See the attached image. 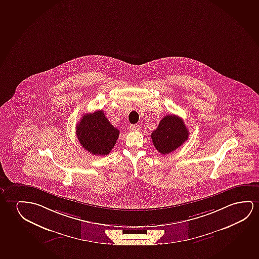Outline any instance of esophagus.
<instances>
[{
	"label": "esophagus",
	"instance_id": "obj_1",
	"mask_svg": "<svg viewBox=\"0 0 259 259\" xmlns=\"http://www.w3.org/2000/svg\"><path fill=\"white\" fill-rule=\"evenodd\" d=\"M129 129H130V131L132 132L139 131L140 126L138 124H131V125L129 126Z\"/></svg>",
	"mask_w": 259,
	"mask_h": 259
}]
</instances>
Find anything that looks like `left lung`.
I'll return each instance as SVG.
<instances>
[{"mask_svg": "<svg viewBox=\"0 0 259 259\" xmlns=\"http://www.w3.org/2000/svg\"><path fill=\"white\" fill-rule=\"evenodd\" d=\"M188 137L189 131L184 120L176 115L163 117L158 128L151 133L154 146L163 155L177 150L187 141Z\"/></svg>", "mask_w": 259, "mask_h": 259, "instance_id": "1", "label": "left lung"}]
</instances>
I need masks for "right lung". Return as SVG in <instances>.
<instances>
[{
    "label": "right lung",
    "mask_w": 259,
    "mask_h": 259,
    "mask_svg": "<svg viewBox=\"0 0 259 259\" xmlns=\"http://www.w3.org/2000/svg\"><path fill=\"white\" fill-rule=\"evenodd\" d=\"M75 128L81 146L97 156L108 155L119 136L118 129L109 123L102 110L84 114Z\"/></svg>",
    "instance_id": "add662e5"
}]
</instances>
